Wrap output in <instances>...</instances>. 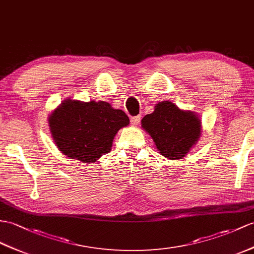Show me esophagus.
<instances>
[{
    "instance_id": "34e87169",
    "label": "esophagus",
    "mask_w": 254,
    "mask_h": 254,
    "mask_svg": "<svg viewBox=\"0 0 254 254\" xmlns=\"http://www.w3.org/2000/svg\"><path fill=\"white\" fill-rule=\"evenodd\" d=\"M140 120H141V116H140V115H138V116H133V117H131L130 122H131V124H132L133 126H137L138 124L140 123Z\"/></svg>"
}]
</instances>
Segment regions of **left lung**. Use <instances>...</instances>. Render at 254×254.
Segmentation results:
<instances>
[{
  "label": "left lung",
  "instance_id": "left-lung-1",
  "mask_svg": "<svg viewBox=\"0 0 254 254\" xmlns=\"http://www.w3.org/2000/svg\"><path fill=\"white\" fill-rule=\"evenodd\" d=\"M141 127L151 135L160 155L172 160L187 155L201 134L197 113L181 110L171 101L158 102L154 112L142 119Z\"/></svg>",
  "mask_w": 254,
  "mask_h": 254
}]
</instances>
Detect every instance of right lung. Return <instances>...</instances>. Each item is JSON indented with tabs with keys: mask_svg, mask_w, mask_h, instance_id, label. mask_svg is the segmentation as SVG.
Wrapping results in <instances>:
<instances>
[{
	"mask_svg": "<svg viewBox=\"0 0 254 254\" xmlns=\"http://www.w3.org/2000/svg\"><path fill=\"white\" fill-rule=\"evenodd\" d=\"M128 125L125 112L106 101L67 98L48 116L56 146L65 156L83 163L96 162L109 153L117 131Z\"/></svg>",
	"mask_w": 254,
	"mask_h": 254,
	"instance_id": "add662e5",
	"label": "right lung"
}]
</instances>
